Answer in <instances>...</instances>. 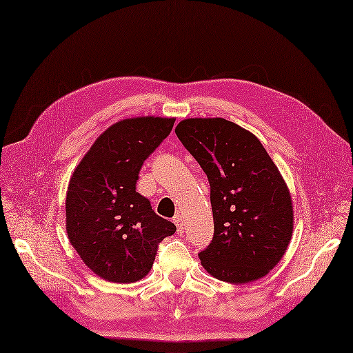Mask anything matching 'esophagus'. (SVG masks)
Returning a JSON list of instances; mask_svg holds the SVG:
<instances>
[{
  "instance_id": "34e87169",
  "label": "esophagus",
  "mask_w": 353,
  "mask_h": 353,
  "mask_svg": "<svg viewBox=\"0 0 353 353\" xmlns=\"http://www.w3.org/2000/svg\"><path fill=\"white\" fill-rule=\"evenodd\" d=\"M173 221H174V224L177 227V232L179 234H183L185 232V218H183V215L177 214Z\"/></svg>"
}]
</instances>
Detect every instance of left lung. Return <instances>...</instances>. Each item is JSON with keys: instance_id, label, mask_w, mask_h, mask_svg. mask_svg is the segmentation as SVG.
<instances>
[{"instance_id": "8db88e82", "label": "left lung", "mask_w": 353, "mask_h": 353, "mask_svg": "<svg viewBox=\"0 0 353 353\" xmlns=\"http://www.w3.org/2000/svg\"><path fill=\"white\" fill-rule=\"evenodd\" d=\"M176 135L211 186L214 237L199 252L219 281L245 283L276 266L292 236L288 188L252 132L223 117L185 119Z\"/></svg>"}]
</instances>
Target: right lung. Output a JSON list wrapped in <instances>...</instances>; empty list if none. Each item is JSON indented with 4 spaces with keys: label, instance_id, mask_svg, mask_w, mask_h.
I'll use <instances>...</instances> for the list:
<instances>
[{
    "label": "right lung",
    "instance_id": "1",
    "mask_svg": "<svg viewBox=\"0 0 353 353\" xmlns=\"http://www.w3.org/2000/svg\"><path fill=\"white\" fill-rule=\"evenodd\" d=\"M176 119L134 117L112 125L77 165L67 192L68 239L83 262L109 282L129 283L151 270L159 244L176 225L137 192L143 161Z\"/></svg>",
    "mask_w": 353,
    "mask_h": 353
}]
</instances>
